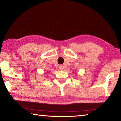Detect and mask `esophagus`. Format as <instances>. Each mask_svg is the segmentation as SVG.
Wrapping results in <instances>:
<instances>
[{"label": "esophagus", "mask_w": 121, "mask_h": 121, "mask_svg": "<svg viewBox=\"0 0 121 121\" xmlns=\"http://www.w3.org/2000/svg\"><path fill=\"white\" fill-rule=\"evenodd\" d=\"M59 69H60V70H63V69H64V67L63 65H60L59 66Z\"/></svg>", "instance_id": "esophagus-1"}]
</instances>
